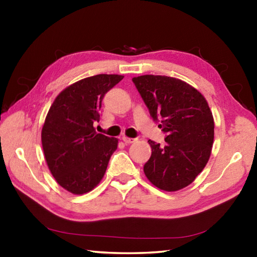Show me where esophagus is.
Returning <instances> with one entry per match:
<instances>
[{
	"label": "esophagus",
	"mask_w": 257,
	"mask_h": 257,
	"mask_svg": "<svg viewBox=\"0 0 257 257\" xmlns=\"http://www.w3.org/2000/svg\"><path fill=\"white\" fill-rule=\"evenodd\" d=\"M122 141L124 142V144H132V143L135 142L134 138H130V137H127V136H123L122 137Z\"/></svg>",
	"instance_id": "esophagus-1"
}]
</instances>
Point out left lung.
<instances>
[{
    "label": "left lung",
    "mask_w": 257,
    "mask_h": 257,
    "mask_svg": "<svg viewBox=\"0 0 257 257\" xmlns=\"http://www.w3.org/2000/svg\"><path fill=\"white\" fill-rule=\"evenodd\" d=\"M133 81L150 114L161 120L165 145L149 141L152 149L144 172L152 184L177 191L195 180L205 168L214 141V119L205 97L177 78L144 75Z\"/></svg>",
    "instance_id": "left-lung-1"
}]
</instances>
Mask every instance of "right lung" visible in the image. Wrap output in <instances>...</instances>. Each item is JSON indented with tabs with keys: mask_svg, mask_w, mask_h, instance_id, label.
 <instances>
[{
	"mask_svg": "<svg viewBox=\"0 0 257 257\" xmlns=\"http://www.w3.org/2000/svg\"><path fill=\"white\" fill-rule=\"evenodd\" d=\"M123 76L96 75L75 82L52 104L42 128V146L52 176L75 195L93 190L103 179L118 138L95 132L102 99Z\"/></svg>",
	"mask_w": 257,
	"mask_h": 257,
	"instance_id": "add662e5",
	"label": "right lung"
}]
</instances>
